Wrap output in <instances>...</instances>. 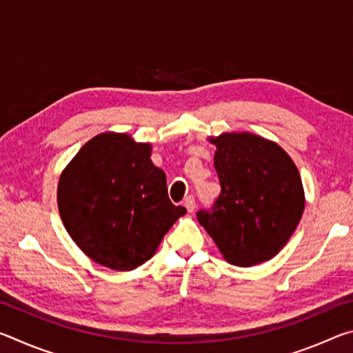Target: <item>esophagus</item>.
Wrapping results in <instances>:
<instances>
[{
  "instance_id": "1",
  "label": "esophagus",
  "mask_w": 353,
  "mask_h": 353,
  "mask_svg": "<svg viewBox=\"0 0 353 353\" xmlns=\"http://www.w3.org/2000/svg\"><path fill=\"white\" fill-rule=\"evenodd\" d=\"M183 205L187 207V210H188L190 213H193L194 208H196V202H194L193 196H187V198L183 199Z\"/></svg>"
}]
</instances>
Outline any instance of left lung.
I'll return each mask as SVG.
<instances>
[{
    "mask_svg": "<svg viewBox=\"0 0 353 353\" xmlns=\"http://www.w3.org/2000/svg\"><path fill=\"white\" fill-rule=\"evenodd\" d=\"M216 146L221 194L199 224L230 265L249 268L276 256L305 210L296 163L276 141L250 132L208 137Z\"/></svg>",
    "mask_w": 353,
    "mask_h": 353,
    "instance_id": "8db88e82",
    "label": "left lung"
}]
</instances>
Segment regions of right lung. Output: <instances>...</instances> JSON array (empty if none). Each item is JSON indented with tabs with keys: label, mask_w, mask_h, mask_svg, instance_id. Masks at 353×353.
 <instances>
[{
	"label": "right lung",
	"mask_w": 353,
	"mask_h": 353,
	"mask_svg": "<svg viewBox=\"0 0 353 353\" xmlns=\"http://www.w3.org/2000/svg\"><path fill=\"white\" fill-rule=\"evenodd\" d=\"M151 151V143L129 134L103 132L79 149L59 179L65 229L88 259L109 270L132 271L146 263L187 213L170 201Z\"/></svg>",
	"instance_id": "obj_1"
}]
</instances>
